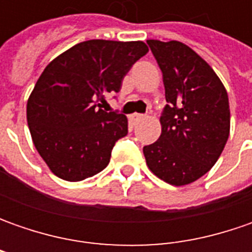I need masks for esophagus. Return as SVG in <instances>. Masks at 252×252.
Listing matches in <instances>:
<instances>
[{"label": "esophagus", "instance_id": "esophagus-1", "mask_svg": "<svg viewBox=\"0 0 252 252\" xmlns=\"http://www.w3.org/2000/svg\"><path fill=\"white\" fill-rule=\"evenodd\" d=\"M130 118H131V121H133V122H139V121H141V119H143L144 116H143V115H140V113H133Z\"/></svg>", "mask_w": 252, "mask_h": 252}]
</instances>
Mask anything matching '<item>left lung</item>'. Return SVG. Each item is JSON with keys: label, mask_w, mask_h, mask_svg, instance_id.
Listing matches in <instances>:
<instances>
[{"label": "left lung", "mask_w": 252, "mask_h": 252, "mask_svg": "<svg viewBox=\"0 0 252 252\" xmlns=\"http://www.w3.org/2000/svg\"><path fill=\"white\" fill-rule=\"evenodd\" d=\"M165 88L161 136L143 153L150 171L175 187L212 168L230 133L227 91L213 68L187 44L147 40Z\"/></svg>", "instance_id": "1"}]
</instances>
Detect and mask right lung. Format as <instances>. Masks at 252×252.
I'll return each instance as SVG.
<instances>
[{"instance_id": "1", "label": "right lung", "mask_w": 252, "mask_h": 252, "mask_svg": "<svg viewBox=\"0 0 252 252\" xmlns=\"http://www.w3.org/2000/svg\"><path fill=\"white\" fill-rule=\"evenodd\" d=\"M149 52L143 42L94 39L47 64L28 99L34 147L54 175L77 182L101 172L115 143L127 134V118L101 109L121 91L123 77Z\"/></svg>"}]
</instances>
